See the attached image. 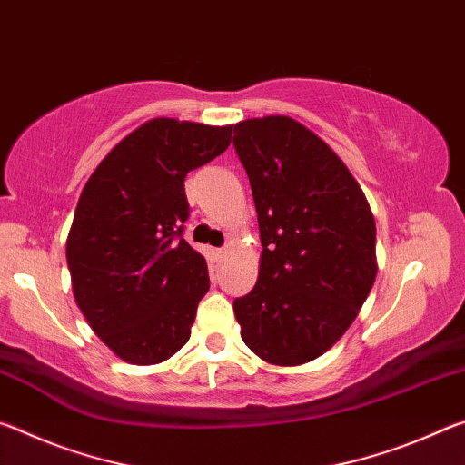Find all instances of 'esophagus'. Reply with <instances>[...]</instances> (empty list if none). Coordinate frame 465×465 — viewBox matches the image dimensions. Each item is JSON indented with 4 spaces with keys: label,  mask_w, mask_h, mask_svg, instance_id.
<instances>
[{
    "label": "esophagus",
    "mask_w": 465,
    "mask_h": 465,
    "mask_svg": "<svg viewBox=\"0 0 465 465\" xmlns=\"http://www.w3.org/2000/svg\"><path fill=\"white\" fill-rule=\"evenodd\" d=\"M227 254V248H219V250H215V258H219V261H222V258Z\"/></svg>",
    "instance_id": "obj_1"
}]
</instances>
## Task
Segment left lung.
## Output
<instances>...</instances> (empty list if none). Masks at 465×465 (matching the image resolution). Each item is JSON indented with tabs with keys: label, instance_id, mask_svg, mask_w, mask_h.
Masks as SVG:
<instances>
[{
	"label": "left lung",
	"instance_id": "obj_1",
	"mask_svg": "<svg viewBox=\"0 0 465 465\" xmlns=\"http://www.w3.org/2000/svg\"><path fill=\"white\" fill-rule=\"evenodd\" d=\"M233 147L262 242L256 285L233 302L242 341L271 365L310 363L341 341L375 282L371 207L332 147L291 116L238 123Z\"/></svg>",
	"mask_w": 465,
	"mask_h": 465
}]
</instances>
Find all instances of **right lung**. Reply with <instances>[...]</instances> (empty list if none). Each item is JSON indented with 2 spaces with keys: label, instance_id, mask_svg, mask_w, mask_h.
Masks as SVG:
<instances>
[{
  "label": "right lung",
  "instance_id": "1",
  "mask_svg": "<svg viewBox=\"0 0 465 465\" xmlns=\"http://www.w3.org/2000/svg\"><path fill=\"white\" fill-rule=\"evenodd\" d=\"M232 127L147 121L113 147L80 194L65 250L74 297L127 363H162L191 338L209 271L183 238L184 178L230 147Z\"/></svg>",
  "mask_w": 465,
  "mask_h": 465
}]
</instances>
